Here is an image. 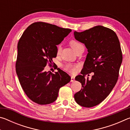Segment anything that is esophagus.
Wrapping results in <instances>:
<instances>
[{
  "instance_id": "esophagus-1",
  "label": "esophagus",
  "mask_w": 130,
  "mask_h": 130,
  "mask_svg": "<svg viewBox=\"0 0 130 130\" xmlns=\"http://www.w3.org/2000/svg\"><path fill=\"white\" fill-rule=\"evenodd\" d=\"M74 80H75V78H74V77L71 76V80H70V81H71V82H74Z\"/></svg>"
}]
</instances>
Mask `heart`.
<instances>
[{"mask_svg": "<svg viewBox=\"0 0 130 130\" xmlns=\"http://www.w3.org/2000/svg\"><path fill=\"white\" fill-rule=\"evenodd\" d=\"M70 45L72 47L74 51L78 49L79 47L81 46H84L82 43L80 42H78L75 40H72L70 42ZM61 50V47L60 45H58L57 47V54H60ZM62 68L63 69L67 70V71L70 72V73H74L75 72V67L71 63H65L63 65H62Z\"/></svg>", "mask_w": 130, "mask_h": 130, "instance_id": "1", "label": "heart"}]
</instances>
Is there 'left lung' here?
I'll use <instances>...</instances> for the list:
<instances>
[{
  "label": "left lung",
  "mask_w": 130,
  "mask_h": 130,
  "mask_svg": "<svg viewBox=\"0 0 130 130\" xmlns=\"http://www.w3.org/2000/svg\"><path fill=\"white\" fill-rule=\"evenodd\" d=\"M77 40L85 44L88 53L81 75L75 80L82 85L74 94L76 103L90 108L100 104L111 93L118 80L122 62V52L119 41L112 30L96 26L83 32H74ZM94 73L91 80L85 78Z\"/></svg>",
  "instance_id": "8db88e82"
}]
</instances>
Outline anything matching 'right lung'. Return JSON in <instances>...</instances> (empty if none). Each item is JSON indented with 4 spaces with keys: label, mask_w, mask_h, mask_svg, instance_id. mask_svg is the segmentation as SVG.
Wrapping results in <instances>:
<instances>
[{
    "label": "right lung",
    "mask_w": 130,
    "mask_h": 130,
    "mask_svg": "<svg viewBox=\"0 0 130 130\" xmlns=\"http://www.w3.org/2000/svg\"><path fill=\"white\" fill-rule=\"evenodd\" d=\"M71 29L37 22L26 28L18 43L16 72L26 95L38 104H49L56 101L60 88L70 82L71 77L60 68L55 74L45 71L47 63L57 56V45ZM56 68V69H57Z\"/></svg>",
    "instance_id": "add662e5"
}]
</instances>
